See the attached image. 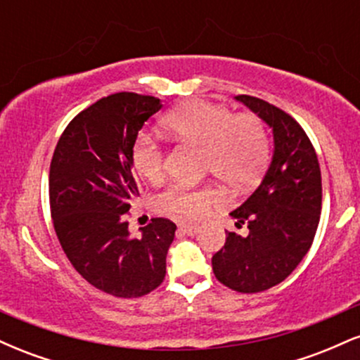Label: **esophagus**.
<instances>
[{
	"label": "esophagus",
	"mask_w": 360,
	"mask_h": 360,
	"mask_svg": "<svg viewBox=\"0 0 360 360\" xmlns=\"http://www.w3.org/2000/svg\"><path fill=\"white\" fill-rule=\"evenodd\" d=\"M179 230L186 235H196L198 232H200V226L193 225V223H181Z\"/></svg>",
	"instance_id": "34e87169"
}]
</instances>
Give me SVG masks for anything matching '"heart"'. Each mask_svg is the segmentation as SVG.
<instances>
[{"mask_svg":"<svg viewBox=\"0 0 360 360\" xmlns=\"http://www.w3.org/2000/svg\"><path fill=\"white\" fill-rule=\"evenodd\" d=\"M162 127L181 142L205 148L203 167L235 189L254 186L271 159L266 123L254 113H233L229 106L191 100L164 117ZM131 164L140 177L155 184L164 177V148L154 137L140 134L131 146ZM214 184H171L157 196L160 212L198 220L221 201Z\"/></svg>","mask_w":360,"mask_h":360,"instance_id":"obj_1","label":"heart"}]
</instances>
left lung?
Listing matches in <instances>:
<instances>
[{"mask_svg":"<svg viewBox=\"0 0 360 360\" xmlns=\"http://www.w3.org/2000/svg\"><path fill=\"white\" fill-rule=\"evenodd\" d=\"M237 100L272 128L274 157L254 194L230 213L249 235L226 232L212 266L221 284L250 295L283 283L311 247L321 213V172L311 140L291 115L249 94Z\"/></svg>","mask_w":360,"mask_h":360,"instance_id":"8db88e82","label":"left lung"}]
</instances>
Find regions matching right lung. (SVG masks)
<instances>
[{
    "mask_svg": "<svg viewBox=\"0 0 360 360\" xmlns=\"http://www.w3.org/2000/svg\"><path fill=\"white\" fill-rule=\"evenodd\" d=\"M159 98L115 93L77 113L62 131L49 172L53 230L72 267L106 295L140 298L162 284L176 223L152 218L142 237L128 232L140 196L131 171L139 130Z\"/></svg>",
    "mask_w": 360,
    "mask_h": 360,
    "instance_id": "add662e5",
    "label": "right lung"
}]
</instances>
